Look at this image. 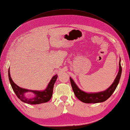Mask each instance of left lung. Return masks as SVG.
<instances>
[{
  "label": "left lung",
  "mask_w": 130,
  "mask_h": 130,
  "mask_svg": "<svg viewBox=\"0 0 130 130\" xmlns=\"http://www.w3.org/2000/svg\"><path fill=\"white\" fill-rule=\"evenodd\" d=\"M120 62H121V59H120L119 61V71L113 83L106 90L100 91V92L91 93L84 92V91H82L78 87L73 80L70 77L71 85L75 96L79 100H80L81 102L88 104L102 103L105 102L107 99H108L111 96L113 91L115 90L119 83L120 77H121L122 67L121 66V64H120Z\"/></svg>",
  "instance_id": "1"
}]
</instances>
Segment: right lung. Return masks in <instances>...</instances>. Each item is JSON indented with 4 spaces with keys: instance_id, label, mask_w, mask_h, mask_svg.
Here are the masks:
<instances>
[{
    "instance_id": "right-lung-1",
    "label": "right lung",
    "mask_w": 130,
    "mask_h": 130,
    "mask_svg": "<svg viewBox=\"0 0 130 130\" xmlns=\"http://www.w3.org/2000/svg\"><path fill=\"white\" fill-rule=\"evenodd\" d=\"M8 76L9 79V81H10L12 89H13L14 93L17 95L19 99L21 102L28 104H32V105H33V104H39L41 103H47L51 99L53 94V86H54L56 80L58 77L57 74L53 76L45 90L43 91H38L24 89V88L18 86L12 80L10 77V69H9V68L8 70ZM27 92H32L34 94V96L31 98H26L24 94Z\"/></svg>"
}]
</instances>
